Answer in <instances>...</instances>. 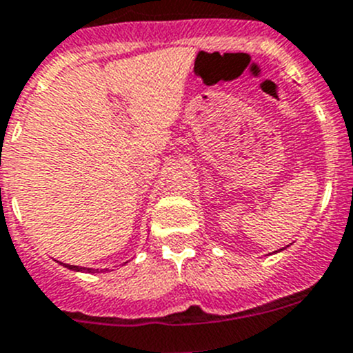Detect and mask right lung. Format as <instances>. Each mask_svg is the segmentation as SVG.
<instances>
[{"mask_svg":"<svg viewBox=\"0 0 353 353\" xmlns=\"http://www.w3.org/2000/svg\"><path fill=\"white\" fill-rule=\"evenodd\" d=\"M61 263V262H60ZM65 268L72 269V271H82V272H100L98 269H90V268H79V265H68V263H63Z\"/></svg>","mask_w":353,"mask_h":353,"instance_id":"1","label":"right lung"}]
</instances>
